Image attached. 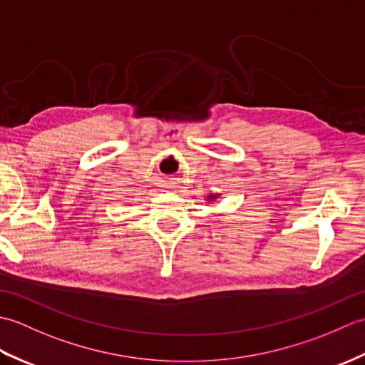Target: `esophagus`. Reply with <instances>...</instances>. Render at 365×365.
Wrapping results in <instances>:
<instances>
[{
  "label": "esophagus",
  "instance_id": "1",
  "mask_svg": "<svg viewBox=\"0 0 365 365\" xmlns=\"http://www.w3.org/2000/svg\"><path fill=\"white\" fill-rule=\"evenodd\" d=\"M163 188H170V183H166V185H165V187H163Z\"/></svg>",
  "mask_w": 365,
  "mask_h": 365
}]
</instances>
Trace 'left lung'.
<instances>
[{"label":"left lung","instance_id":"1","mask_svg":"<svg viewBox=\"0 0 365 365\" xmlns=\"http://www.w3.org/2000/svg\"><path fill=\"white\" fill-rule=\"evenodd\" d=\"M218 197H220V195H208L205 199H207V202H215Z\"/></svg>","mask_w":365,"mask_h":365}]
</instances>
